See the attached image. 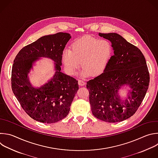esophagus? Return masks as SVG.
<instances>
[{
    "mask_svg": "<svg viewBox=\"0 0 158 158\" xmlns=\"http://www.w3.org/2000/svg\"><path fill=\"white\" fill-rule=\"evenodd\" d=\"M78 84H79V85H84L85 83V82L84 81H82V80H78Z\"/></svg>",
    "mask_w": 158,
    "mask_h": 158,
    "instance_id": "obj_1",
    "label": "esophagus"
}]
</instances>
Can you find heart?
Instances as JSON below:
<instances>
[{
    "instance_id": "obj_1",
    "label": "heart",
    "mask_w": 158,
    "mask_h": 158,
    "mask_svg": "<svg viewBox=\"0 0 158 158\" xmlns=\"http://www.w3.org/2000/svg\"><path fill=\"white\" fill-rule=\"evenodd\" d=\"M113 52L112 46L107 40L87 36L74 41L71 50L63 52L61 58L66 73L73 76L81 64L83 67L81 75L96 76L103 72Z\"/></svg>"
}]
</instances>
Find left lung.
<instances>
[{
	"mask_svg": "<svg viewBox=\"0 0 158 158\" xmlns=\"http://www.w3.org/2000/svg\"><path fill=\"white\" fill-rule=\"evenodd\" d=\"M98 35L110 41L114 55L103 72L87 82L91 110L102 121L120 122L138 110L148 89L149 74L146 60L137 47L115 33ZM125 88V98L119 93Z\"/></svg>",
	"mask_w": 158,
	"mask_h": 158,
	"instance_id": "obj_1",
	"label": "left lung"
}]
</instances>
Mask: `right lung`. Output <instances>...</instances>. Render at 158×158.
<instances>
[{"label": "right lung", "instance_id": "1", "mask_svg": "<svg viewBox=\"0 0 158 158\" xmlns=\"http://www.w3.org/2000/svg\"><path fill=\"white\" fill-rule=\"evenodd\" d=\"M71 38L68 33L41 36L25 46L16 56L12 70V91L25 112L33 119L53 123L65 118L79 89L77 81L61 71V55ZM48 58L54 63L55 73L46 83L35 87L29 74L36 61Z\"/></svg>", "mask_w": 158, "mask_h": 158}]
</instances>
